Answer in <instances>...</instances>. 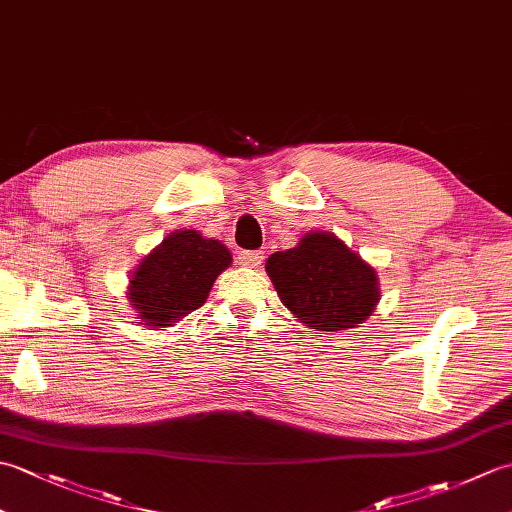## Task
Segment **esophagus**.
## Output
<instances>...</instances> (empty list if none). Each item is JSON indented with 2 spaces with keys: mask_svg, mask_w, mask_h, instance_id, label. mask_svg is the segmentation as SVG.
Here are the masks:
<instances>
[{
  "mask_svg": "<svg viewBox=\"0 0 512 512\" xmlns=\"http://www.w3.org/2000/svg\"><path fill=\"white\" fill-rule=\"evenodd\" d=\"M237 262L246 268H257L264 262V253L262 250H242V253L237 255Z\"/></svg>",
  "mask_w": 512,
  "mask_h": 512,
  "instance_id": "esophagus-1",
  "label": "esophagus"
}]
</instances>
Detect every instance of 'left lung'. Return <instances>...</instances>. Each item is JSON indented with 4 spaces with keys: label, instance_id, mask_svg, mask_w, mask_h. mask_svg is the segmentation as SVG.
<instances>
[{
    "label": "left lung",
    "instance_id": "left-lung-1",
    "mask_svg": "<svg viewBox=\"0 0 512 512\" xmlns=\"http://www.w3.org/2000/svg\"><path fill=\"white\" fill-rule=\"evenodd\" d=\"M266 273L292 317L317 332L356 328L380 301L376 268L330 231H310L277 250Z\"/></svg>",
    "mask_w": 512,
    "mask_h": 512
}]
</instances>
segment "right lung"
<instances>
[{"label": "right lung", "mask_w": 512, "mask_h": 512, "mask_svg": "<svg viewBox=\"0 0 512 512\" xmlns=\"http://www.w3.org/2000/svg\"><path fill=\"white\" fill-rule=\"evenodd\" d=\"M233 255L220 239L180 228L140 259L129 275L127 299L138 323L147 328H171L204 306L209 292Z\"/></svg>", "instance_id": "obj_1"}]
</instances>
